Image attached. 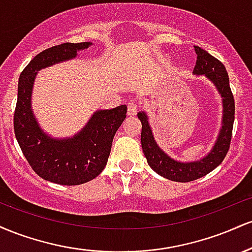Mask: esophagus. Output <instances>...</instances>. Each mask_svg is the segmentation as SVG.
<instances>
[{"label": "esophagus", "mask_w": 252, "mask_h": 252, "mask_svg": "<svg viewBox=\"0 0 252 252\" xmlns=\"http://www.w3.org/2000/svg\"><path fill=\"white\" fill-rule=\"evenodd\" d=\"M137 109H138V106L136 105L135 103H132V102L128 103V116H135L136 112H137Z\"/></svg>", "instance_id": "esophagus-1"}]
</instances>
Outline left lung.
<instances>
[{
  "label": "left lung",
  "mask_w": 252,
  "mask_h": 252,
  "mask_svg": "<svg viewBox=\"0 0 252 252\" xmlns=\"http://www.w3.org/2000/svg\"><path fill=\"white\" fill-rule=\"evenodd\" d=\"M196 53V63L193 70L194 76H204L217 89L221 97L222 117L221 126L212 149L204 158L195 161H178L170 158L166 152L160 148L155 141L149 118L144 111H140L137 117L142 123L141 132V146L147 162L150 168L158 175L176 182H189L202 178L222 162L230 148L231 136H232L233 121H235V99L230 89L228 74L222 63L212 57L209 52L194 46Z\"/></svg>",
  "instance_id": "obj_1"
}]
</instances>
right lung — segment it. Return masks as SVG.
Returning <instances> with one entry per match:
<instances>
[{"label": "right lung", "mask_w": 252, "mask_h": 252, "mask_svg": "<svg viewBox=\"0 0 252 252\" xmlns=\"http://www.w3.org/2000/svg\"><path fill=\"white\" fill-rule=\"evenodd\" d=\"M92 42H66L42 51L26 66L19 78L14 131L28 163L40 178L54 184H85L103 172L112 140L126 117V105L97 110L85 126L71 137H52L37 122L32 94L37 72L78 57Z\"/></svg>", "instance_id": "1"}]
</instances>
